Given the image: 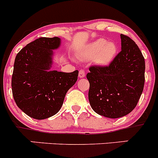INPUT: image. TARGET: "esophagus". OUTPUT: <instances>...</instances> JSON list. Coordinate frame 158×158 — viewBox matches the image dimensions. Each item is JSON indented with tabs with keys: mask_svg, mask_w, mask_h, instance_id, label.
<instances>
[{
	"mask_svg": "<svg viewBox=\"0 0 158 158\" xmlns=\"http://www.w3.org/2000/svg\"><path fill=\"white\" fill-rule=\"evenodd\" d=\"M78 76L80 78H83L85 77V72L84 70H79V73H78Z\"/></svg>",
	"mask_w": 158,
	"mask_h": 158,
	"instance_id": "1",
	"label": "esophagus"
}]
</instances>
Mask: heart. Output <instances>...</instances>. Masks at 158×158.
Wrapping results in <instances>:
<instances>
[{
    "label": "heart",
    "mask_w": 158,
    "mask_h": 158,
    "mask_svg": "<svg viewBox=\"0 0 158 158\" xmlns=\"http://www.w3.org/2000/svg\"><path fill=\"white\" fill-rule=\"evenodd\" d=\"M117 52V46L114 43H108L105 39H98L85 46L79 52V57L83 60L94 58L97 64L106 66L110 64Z\"/></svg>",
    "instance_id": "b5f03b06"
}]
</instances>
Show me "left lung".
<instances>
[{
  "label": "left lung",
  "instance_id": "1",
  "mask_svg": "<svg viewBox=\"0 0 158 158\" xmlns=\"http://www.w3.org/2000/svg\"><path fill=\"white\" fill-rule=\"evenodd\" d=\"M122 50L109 66H91L87 78L93 110L111 118L127 115L135 109L145 81V60L133 40L121 34Z\"/></svg>",
  "mask_w": 158,
  "mask_h": 158
}]
</instances>
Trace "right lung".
I'll return each instance as SVG.
<instances>
[{"label": "right lung", "mask_w": 158, "mask_h": 158, "mask_svg": "<svg viewBox=\"0 0 158 158\" xmlns=\"http://www.w3.org/2000/svg\"><path fill=\"white\" fill-rule=\"evenodd\" d=\"M60 43L58 37H41L16 56L11 79L13 97L18 107L31 118L44 119L57 113L67 91L77 80L78 70H50L52 50Z\"/></svg>", "instance_id": "right-lung-1"}]
</instances>
